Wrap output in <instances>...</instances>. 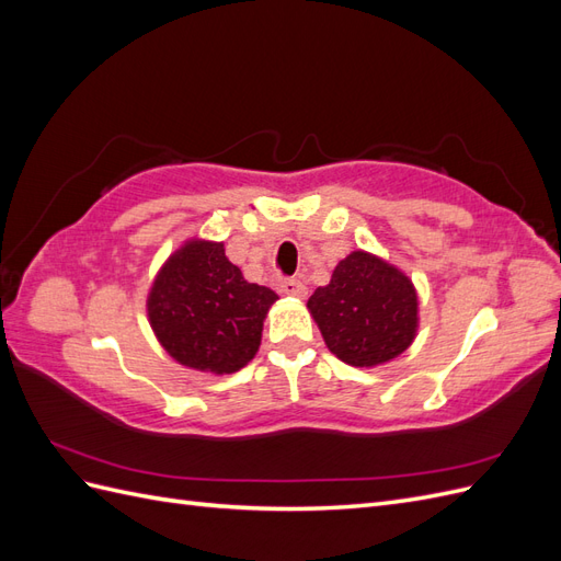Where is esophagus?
Segmentation results:
<instances>
[{"label": "esophagus", "instance_id": "obj_1", "mask_svg": "<svg viewBox=\"0 0 561 561\" xmlns=\"http://www.w3.org/2000/svg\"><path fill=\"white\" fill-rule=\"evenodd\" d=\"M280 293H283V295H287V297L304 299V297H307V285H304L301 280L287 278V280H283V285H280Z\"/></svg>", "mask_w": 561, "mask_h": 561}]
</instances>
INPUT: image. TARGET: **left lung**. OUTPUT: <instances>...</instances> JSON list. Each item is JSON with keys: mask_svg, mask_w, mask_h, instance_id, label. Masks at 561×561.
Returning <instances> with one entry per match:
<instances>
[{"mask_svg": "<svg viewBox=\"0 0 561 561\" xmlns=\"http://www.w3.org/2000/svg\"><path fill=\"white\" fill-rule=\"evenodd\" d=\"M307 307L328 348L351 367L390 363L419 332L412 278L367 250H353L339 262Z\"/></svg>", "mask_w": 561, "mask_h": 561, "instance_id": "8db88e82", "label": "left lung"}]
</instances>
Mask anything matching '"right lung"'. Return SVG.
<instances>
[{
	"label": "right lung",
	"instance_id": "right-lung-1",
	"mask_svg": "<svg viewBox=\"0 0 561 561\" xmlns=\"http://www.w3.org/2000/svg\"><path fill=\"white\" fill-rule=\"evenodd\" d=\"M278 295L248 283L225 243L190 239L163 262L147 295L159 344L180 365L233 375L262 344L264 318Z\"/></svg>",
	"mask_w": 561,
	"mask_h": 561
}]
</instances>
